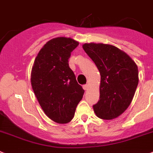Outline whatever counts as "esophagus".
I'll list each match as a JSON object with an SVG mask.
<instances>
[{
    "instance_id": "esophagus-1",
    "label": "esophagus",
    "mask_w": 153,
    "mask_h": 153,
    "mask_svg": "<svg viewBox=\"0 0 153 153\" xmlns=\"http://www.w3.org/2000/svg\"><path fill=\"white\" fill-rule=\"evenodd\" d=\"M88 87H89V86L87 85V84H85V85H83V90H85V91H87V90H88Z\"/></svg>"
}]
</instances>
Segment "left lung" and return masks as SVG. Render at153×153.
Returning <instances> with one entry per match:
<instances>
[{"instance_id":"1","label":"left lung","mask_w":153,"mask_h":153,"mask_svg":"<svg viewBox=\"0 0 153 153\" xmlns=\"http://www.w3.org/2000/svg\"><path fill=\"white\" fill-rule=\"evenodd\" d=\"M83 49L100 74V100L93 105L95 114L102 119H114L132 100L139 83L138 66L131 57L114 45L86 43Z\"/></svg>"}]
</instances>
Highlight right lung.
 Listing matches in <instances>:
<instances>
[{
	"instance_id": "1",
	"label": "right lung",
	"mask_w": 153,
	"mask_h": 153,
	"mask_svg": "<svg viewBox=\"0 0 153 153\" xmlns=\"http://www.w3.org/2000/svg\"><path fill=\"white\" fill-rule=\"evenodd\" d=\"M79 45L70 38L51 39L39 51L31 75L32 89L48 117L59 124L70 122L84 90L69 66L71 53Z\"/></svg>"
}]
</instances>
